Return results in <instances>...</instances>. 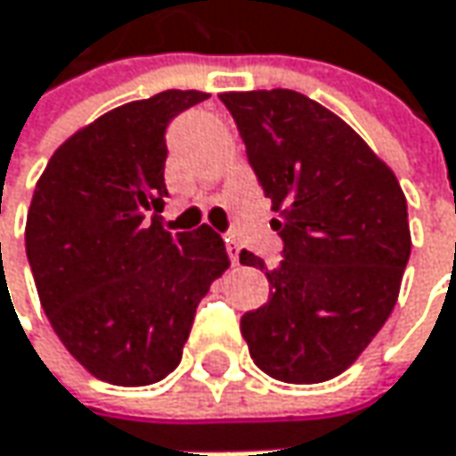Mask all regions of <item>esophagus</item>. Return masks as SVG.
Returning a JSON list of instances; mask_svg holds the SVG:
<instances>
[{
	"instance_id": "1",
	"label": "esophagus",
	"mask_w": 456,
	"mask_h": 456,
	"mask_svg": "<svg viewBox=\"0 0 456 456\" xmlns=\"http://www.w3.org/2000/svg\"><path fill=\"white\" fill-rule=\"evenodd\" d=\"M225 249H228L231 262H233V265H239V244H236L233 239H225Z\"/></svg>"
}]
</instances>
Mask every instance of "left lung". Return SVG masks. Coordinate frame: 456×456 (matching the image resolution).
Here are the masks:
<instances>
[{"instance_id":"left-lung-1","label":"left lung","mask_w":456,"mask_h":456,"mask_svg":"<svg viewBox=\"0 0 456 456\" xmlns=\"http://www.w3.org/2000/svg\"><path fill=\"white\" fill-rule=\"evenodd\" d=\"M262 194L278 209L281 262L252 252L267 302L241 317L262 372L322 383L344 372L383 328L410 259L407 200L396 175L338 115L289 91L220 94Z\"/></svg>"}]
</instances>
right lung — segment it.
Listing matches in <instances>:
<instances>
[{
  "label": "right lung",
  "mask_w": 456,
  "mask_h": 456,
  "mask_svg": "<svg viewBox=\"0 0 456 456\" xmlns=\"http://www.w3.org/2000/svg\"><path fill=\"white\" fill-rule=\"evenodd\" d=\"M162 91L123 104L62 143L36 183L26 255L65 349L115 386H149L181 362L194 313L231 265L220 233L146 220L167 197L165 131L204 102Z\"/></svg>",
  "instance_id": "add662e5"
}]
</instances>
